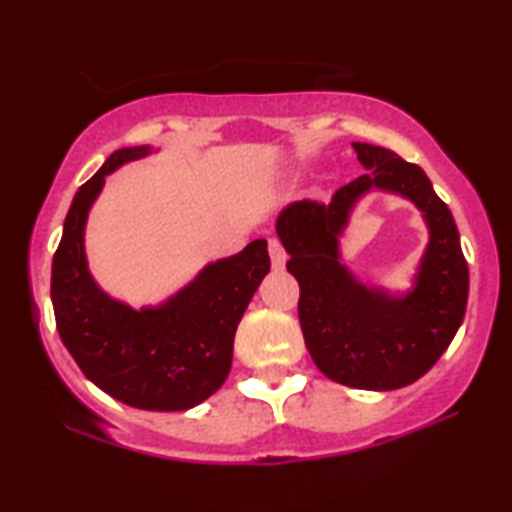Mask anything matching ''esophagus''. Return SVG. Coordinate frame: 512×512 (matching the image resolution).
Wrapping results in <instances>:
<instances>
[{
	"label": "esophagus",
	"instance_id": "esophagus-1",
	"mask_svg": "<svg viewBox=\"0 0 512 512\" xmlns=\"http://www.w3.org/2000/svg\"><path fill=\"white\" fill-rule=\"evenodd\" d=\"M268 247H270V258H272V268L275 270H282L286 265V251L282 247V242L277 240V237H270L268 240Z\"/></svg>",
	"mask_w": 512,
	"mask_h": 512
}]
</instances>
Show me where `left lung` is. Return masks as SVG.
<instances>
[{
    "label": "left lung",
    "instance_id": "left-lung-1",
    "mask_svg": "<svg viewBox=\"0 0 512 512\" xmlns=\"http://www.w3.org/2000/svg\"><path fill=\"white\" fill-rule=\"evenodd\" d=\"M352 146L368 172L328 205L293 202L279 214L277 235L291 256L286 270L298 279V319L317 368L345 387L391 391L429 373L450 347L466 312L468 265L452 212L422 167L382 146ZM373 187L415 201L430 226V247L405 297L363 287L339 263L348 212Z\"/></svg>",
    "mask_w": 512,
    "mask_h": 512
}]
</instances>
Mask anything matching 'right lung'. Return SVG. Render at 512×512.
<instances>
[{"label": "right lung", "mask_w": 512, "mask_h": 512, "mask_svg": "<svg viewBox=\"0 0 512 512\" xmlns=\"http://www.w3.org/2000/svg\"><path fill=\"white\" fill-rule=\"evenodd\" d=\"M151 146L111 153L76 191L53 256L55 324L83 375L104 394L139 410H188L226 382L237 324L270 270L268 242L209 263L191 284L158 307L132 310L109 298L88 272L83 230L104 177Z\"/></svg>", "instance_id": "obj_1"}]
</instances>
